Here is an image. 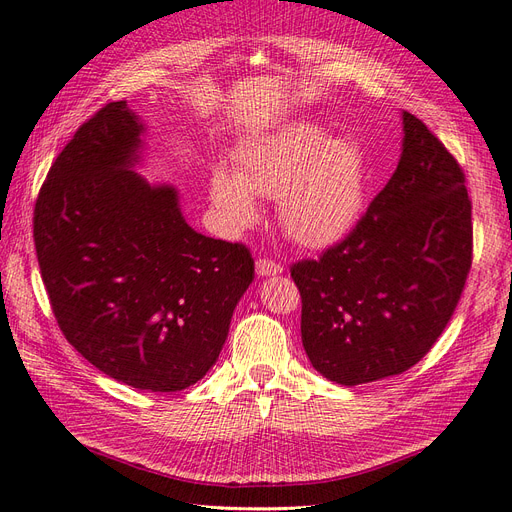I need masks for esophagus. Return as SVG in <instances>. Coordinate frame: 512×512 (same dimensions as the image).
<instances>
[{"label": "esophagus", "instance_id": "obj_1", "mask_svg": "<svg viewBox=\"0 0 512 512\" xmlns=\"http://www.w3.org/2000/svg\"><path fill=\"white\" fill-rule=\"evenodd\" d=\"M284 271V267L280 265V262L275 260H269V258H260L256 260V273L260 277H271V275H280Z\"/></svg>", "mask_w": 512, "mask_h": 512}]
</instances>
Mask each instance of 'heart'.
Wrapping results in <instances>:
<instances>
[{"label":"heart","instance_id":"b5f03b06","mask_svg":"<svg viewBox=\"0 0 512 512\" xmlns=\"http://www.w3.org/2000/svg\"><path fill=\"white\" fill-rule=\"evenodd\" d=\"M254 196L277 200L280 224L299 245H335L363 215V153L312 121L292 123L243 147L237 173L218 168L211 177V200L230 228L258 220Z\"/></svg>","mask_w":512,"mask_h":512}]
</instances>
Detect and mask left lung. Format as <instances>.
Instances as JSON below:
<instances>
[{
    "label": "left lung",
    "instance_id": "obj_1",
    "mask_svg": "<svg viewBox=\"0 0 512 512\" xmlns=\"http://www.w3.org/2000/svg\"><path fill=\"white\" fill-rule=\"evenodd\" d=\"M397 170L350 235L290 275L314 369L354 386L397 376L436 344L472 267V203L457 160L401 113Z\"/></svg>",
    "mask_w": 512,
    "mask_h": 512
}]
</instances>
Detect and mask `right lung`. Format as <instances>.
I'll list each match as a JSON object with an SVG mask.
<instances>
[{
	"label": "right lung",
	"mask_w": 512,
	"mask_h": 512,
	"mask_svg": "<svg viewBox=\"0 0 512 512\" xmlns=\"http://www.w3.org/2000/svg\"><path fill=\"white\" fill-rule=\"evenodd\" d=\"M143 132L126 100L85 121L42 183L34 241L68 342L117 382L175 393L218 361L254 258L200 235L173 185L132 170Z\"/></svg>",
	"instance_id": "1"
}]
</instances>
